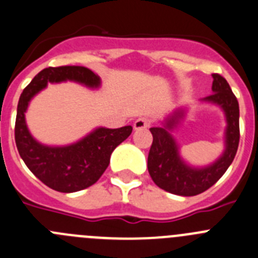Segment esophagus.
<instances>
[{"label": "esophagus", "instance_id": "34e87169", "mask_svg": "<svg viewBox=\"0 0 258 258\" xmlns=\"http://www.w3.org/2000/svg\"><path fill=\"white\" fill-rule=\"evenodd\" d=\"M150 123L151 122L148 117H140V118H137L136 121H135L134 128L135 130H145L150 126Z\"/></svg>", "mask_w": 258, "mask_h": 258}]
</instances>
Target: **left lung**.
Instances as JSON below:
<instances>
[{"label":"left lung","mask_w":258,"mask_h":258,"mask_svg":"<svg viewBox=\"0 0 258 258\" xmlns=\"http://www.w3.org/2000/svg\"><path fill=\"white\" fill-rule=\"evenodd\" d=\"M213 91L204 100L220 105L227 115L225 151L219 160L206 168H191L179 158L178 148L168 130L173 128L183 112H177L164 127H151L153 144L148 156V169L154 183L164 191L179 196H196L215 184L234 160L239 145V105L229 84L219 74H213Z\"/></svg>","instance_id":"obj_1"}]
</instances>
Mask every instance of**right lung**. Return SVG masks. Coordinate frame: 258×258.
<instances>
[{"mask_svg":"<svg viewBox=\"0 0 258 258\" xmlns=\"http://www.w3.org/2000/svg\"><path fill=\"white\" fill-rule=\"evenodd\" d=\"M74 80L96 88L100 79L83 66H59L42 70L23 90L19 99L15 122V143L26 167L45 186L58 192L81 191L102 177L109 164L110 154L131 135L132 127L95 130L79 143L50 148L35 141L25 123L29 102L48 83Z\"/></svg>","mask_w":258,"mask_h":258,"instance_id":"right-lung-1","label":"right lung"}]
</instances>
